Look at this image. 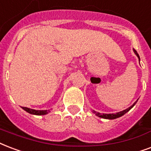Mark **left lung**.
I'll return each instance as SVG.
<instances>
[{
  "mask_svg": "<svg viewBox=\"0 0 151 151\" xmlns=\"http://www.w3.org/2000/svg\"><path fill=\"white\" fill-rule=\"evenodd\" d=\"M134 54L138 56V58H139V59L140 60V58H139V54L137 53V51L134 49ZM137 102V101H136ZM136 102H134V104H133V105H132L131 107H129L128 109H125V110H124V111H119V112H117V113H115V114H101L100 113V112H96V111H93V113H95L97 116L99 117H101V118H104V119H116V118H119V117L122 116L123 115H124V114L126 113V112H127V111H129L130 109H132V107L134 106V104H136Z\"/></svg>",
  "mask_w": 151,
  "mask_h": 151,
  "instance_id": "1",
  "label": "left lung"
}]
</instances>
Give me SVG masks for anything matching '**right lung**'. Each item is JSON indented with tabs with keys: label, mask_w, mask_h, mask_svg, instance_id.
<instances>
[{
	"label": "right lung",
	"mask_w": 151,
	"mask_h": 151,
	"mask_svg": "<svg viewBox=\"0 0 151 151\" xmlns=\"http://www.w3.org/2000/svg\"><path fill=\"white\" fill-rule=\"evenodd\" d=\"M22 109L25 110L26 111H27L28 113L30 114H33V115H38V116H41V115H46L47 114L48 112H50V111L48 110H35V109H28V108H25V107H22Z\"/></svg>",
	"instance_id": "add662e5"
}]
</instances>
